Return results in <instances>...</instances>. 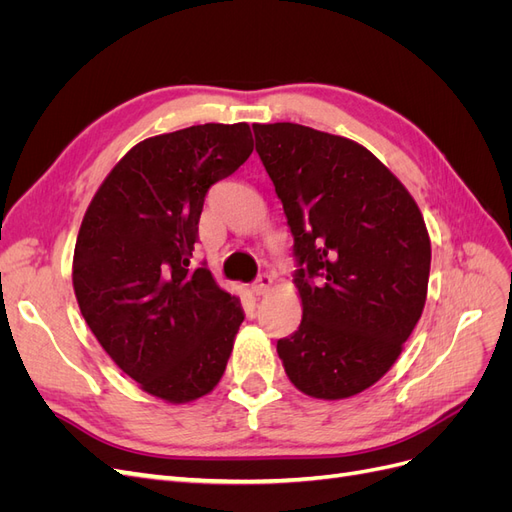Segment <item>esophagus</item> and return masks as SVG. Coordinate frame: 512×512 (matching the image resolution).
<instances>
[{
    "label": "esophagus",
    "instance_id": "esophagus-1",
    "mask_svg": "<svg viewBox=\"0 0 512 512\" xmlns=\"http://www.w3.org/2000/svg\"><path fill=\"white\" fill-rule=\"evenodd\" d=\"M271 286H273V277L267 275V273H262V275H258L256 284L252 286V292L256 294V297H262V294H267L271 290Z\"/></svg>",
    "mask_w": 512,
    "mask_h": 512
}]
</instances>
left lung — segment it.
I'll return each mask as SVG.
<instances>
[{"instance_id": "1", "label": "left lung", "mask_w": 512, "mask_h": 512, "mask_svg": "<svg viewBox=\"0 0 512 512\" xmlns=\"http://www.w3.org/2000/svg\"><path fill=\"white\" fill-rule=\"evenodd\" d=\"M256 151L294 237L303 318L277 342L286 376L346 399L393 367L427 299L423 213L363 145L299 123H254Z\"/></svg>"}]
</instances>
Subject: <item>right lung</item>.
Wrapping results in <instances>:
<instances>
[{"instance_id":"right-lung-1","label":"right lung","mask_w":512,"mask_h":512,"mask_svg":"<svg viewBox=\"0 0 512 512\" xmlns=\"http://www.w3.org/2000/svg\"><path fill=\"white\" fill-rule=\"evenodd\" d=\"M252 151L245 121L145 138L106 175L79 228L72 286L87 327L166 404L209 395L235 346L241 301L190 258L207 190Z\"/></svg>"}]
</instances>
